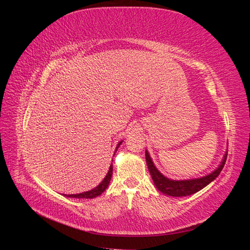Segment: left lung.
Here are the masks:
<instances>
[{
  "mask_svg": "<svg viewBox=\"0 0 250 250\" xmlns=\"http://www.w3.org/2000/svg\"><path fill=\"white\" fill-rule=\"evenodd\" d=\"M145 154L149 172L151 174V177L153 179L154 185L157 188V190L166 195L173 196V197H183V196L192 195L196 192L200 191L204 187H207L219 175V174H220L225 165L226 157H228V153H226L224 155L221 165L219 166L213 173L208 174L207 176L190 180H171L167 177H165L163 174L155 168V166L153 165V162L150 158V155L148 154L147 151Z\"/></svg>",
  "mask_w": 250,
  "mask_h": 250,
  "instance_id": "8db88e82",
  "label": "left lung"
}]
</instances>
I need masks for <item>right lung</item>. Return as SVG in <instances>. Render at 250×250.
Segmentation results:
<instances>
[{
  "label": "right lung",
  "instance_id": "obj_1",
  "mask_svg": "<svg viewBox=\"0 0 250 250\" xmlns=\"http://www.w3.org/2000/svg\"><path fill=\"white\" fill-rule=\"evenodd\" d=\"M121 143H122V142H120V143L118 144V147L121 145ZM118 147H117V149H118ZM111 175H112V164L110 165L109 171H108V173H107V175L105 176V178L102 180V183H101L99 186H98V187H96L95 188H93V190L87 191V192H83V193H80V194L64 195V196H66V197H71V198H86V199H93V198L97 197V196L101 195L105 190H106V188L108 187L109 181H110V179H111Z\"/></svg>",
  "mask_w": 250,
  "mask_h": 250
}]
</instances>
